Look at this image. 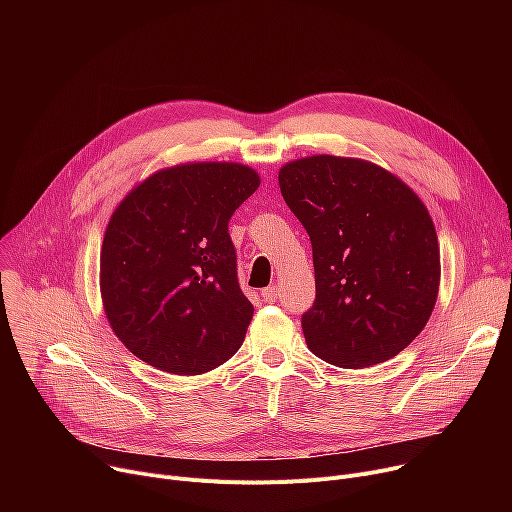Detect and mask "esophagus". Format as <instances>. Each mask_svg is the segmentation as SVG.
Returning <instances> with one entry per match:
<instances>
[{"instance_id":"34e87169","label":"esophagus","mask_w":512,"mask_h":512,"mask_svg":"<svg viewBox=\"0 0 512 512\" xmlns=\"http://www.w3.org/2000/svg\"><path fill=\"white\" fill-rule=\"evenodd\" d=\"M261 297L265 303H276L280 297V288L278 286H267L261 290Z\"/></svg>"}]
</instances>
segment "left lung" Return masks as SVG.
I'll return each instance as SVG.
<instances>
[{"label":"left lung","mask_w":512,"mask_h":512,"mask_svg":"<svg viewBox=\"0 0 512 512\" xmlns=\"http://www.w3.org/2000/svg\"><path fill=\"white\" fill-rule=\"evenodd\" d=\"M278 180L313 247L315 303L301 319L309 351L344 369L396 357L438 299L440 247L425 205L355 157H303Z\"/></svg>","instance_id":"1"}]
</instances>
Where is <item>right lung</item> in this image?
<instances>
[{
  "label": "right lung",
  "mask_w": 512,
  "mask_h": 512,
  "mask_svg": "<svg viewBox=\"0 0 512 512\" xmlns=\"http://www.w3.org/2000/svg\"><path fill=\"white\" fill-rule=\"evenodd\" d=\"M259 174L228 161L159 170L124 197L101 245V299L116 336L141 361L176 375L226 363L253 305L236 276L232 213Z\"/></svg>",
  "instance_id": "1"
}]
</instances>
